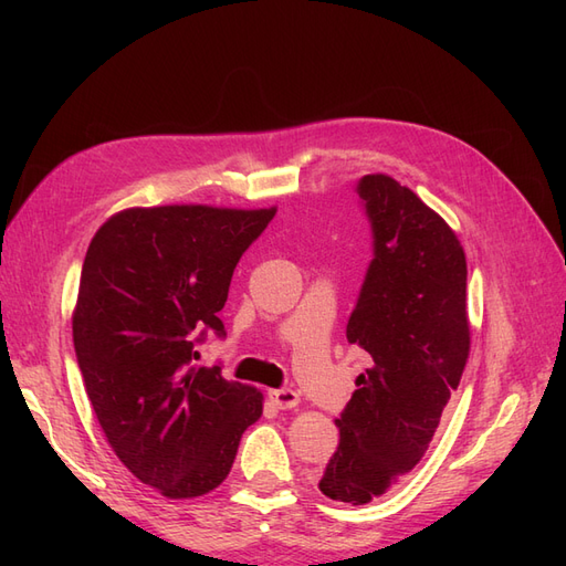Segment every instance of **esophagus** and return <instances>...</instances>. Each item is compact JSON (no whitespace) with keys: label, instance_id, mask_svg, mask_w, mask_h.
Here are the masks:
<instances>
[{"label":"esophagus","instance_id":"esophagus-1","mask_svg":"<svg viewBox=\"0 0 566 566\" xmlns=\"http://www.w3.org/2000/svg\"><path fill=\"white\" fill-rule=\"evenodd\" d=\"M269 399L276 408L287 410V408H295L300 403V394L295 389H271Z\"/></svg>","mask_w":566,"mask_h":566}]
</instances>
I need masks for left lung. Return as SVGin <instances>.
<instances>
[{
    "mask_svg": "<svg viewBox=\"0 0 566 566\" xmlns=\"http://www.w3.org/2000/svg\"><path fill=\"white\" fill-rule=\"evenodd\" d=\"M373 260L347 323V339L373 368L335 424L339 443L318 489L364 505L418 465L470 354L468 264L455 233L410 188L385 175L356 184Z\"/></svg>",
    "mask_w": 566,
    "mask_h": 566,
    "instance_id": "1",
    "label": "left lung"
}]
</instances>
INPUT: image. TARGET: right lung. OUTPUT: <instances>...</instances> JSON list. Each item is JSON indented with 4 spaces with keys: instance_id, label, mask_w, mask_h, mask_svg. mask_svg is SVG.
<instances>
[{
    "instance_id": "add662e5",
    "label": "right lung",
    "mask_w": 566,
    "mask_h": 566,
    "mask_svg": "<svg viewBox=\"0 0 566 566\" xmlns=\"http://www.w3.org/2000/svg\"><path fill=\"white\" fill-rule=\"evenodd\" d=\"M276 210L205 205L111 217L82 264L73 342L84 389L115 455L167 499H196L231 472L262 394L196 366L224 337L235 264Z\"/></svg>"
}]
</instances>
